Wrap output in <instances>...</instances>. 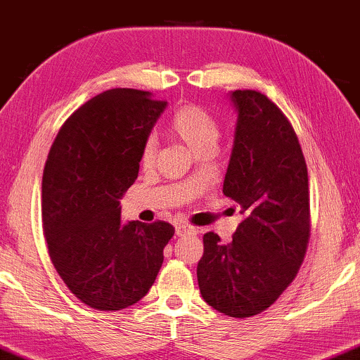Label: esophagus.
<instances>
[{
  "mask_svg": "<svg viewBox=\"0 0 360 360\" xmlns=\"http://www.w3.org/2000/svg\"><path fill=\"white\" fill-rule=\"evenodd\" d=\"M191 233H195V229H194V226L186 225V224H179V225H176V235H178V236L191 235Z\"/></svg>",
  "mask_w": 360,
  "mask_h": 360,
  "instance_id": "obj_1",
  "label": "esophagus"
}]
</instances>
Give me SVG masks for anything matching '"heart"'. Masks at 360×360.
Here are the masks:
<instances>
[{
	"mask_svg": "<svg viewBox=\"0 0 360 360\" xmlns=\"http://www.w3.org/2000/svg\"><path fill=\"white\" fill-rule=\"evenodd\" d=\"M168 130L176 139L195 151L204 148H214L220 139V127L217 119L209 110L195 104H186L171 115ZM156 156V143L148 139L141 146L140 161L143 166H150Z\"/></svg>",
	"mask_w": 360,
	"mask_h": 360,
	"instance_id": "b5f03b06",
	"label": "heart"
}]
</instances>
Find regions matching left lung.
I'll return each instance as SVG.
<instances>
[{
    "label": "left lung",
    "mask_w": 360,
    "mask_h": 360,
    "mask_svg": "<svg viewBox=\"0 0 360 360\" xmlns=\"http://www.w3.org/2000/svg\"><path fill=\"white\" fill-rule=\"evenodd\" d=\"M238 120L224 194L245 220L231 243L204 235L202 298L233 318L259 315L290 285L310 238L308 171L292 124L259 91L230 94Z\"/></svg>",
    "instance_id": "obj_1"
}]
</instances>
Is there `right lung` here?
Masks as SVG:
<instances>
[{"label":"right lung","mask_w":360,"mask_h":360,"mask_svg":"<svg viewBox=\"0 0 360 360\" xmlns=\"http://www.w3.org/2000/svg\"><path fill=\"white\" fill-rule=\"evenodd\" d=\"M166 104L148 91H104L65 120L50 146L42 178L49 255L73 295L96 310L143 298L174 235L168 221L120 224V199Z\"/></svg>","instance_id":"obj_1"}]
</instances>
